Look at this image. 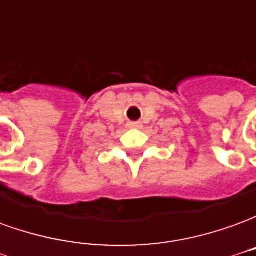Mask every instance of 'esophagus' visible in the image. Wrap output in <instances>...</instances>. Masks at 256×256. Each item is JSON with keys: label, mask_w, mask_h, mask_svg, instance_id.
I'll list each match as a JSON object with an SVG mask.
<instances>
[{"label": "esophagus", "mask_w": 256, "mask_h": 256, "mask_svg": "<svg viewBox=\"0 0 256 256\" xmlns=\"http://www.w3.org/2000/svg\"><path fill=\"white\" fill-rule=\"evenodd\" d=\"M128 126H130L132 128H141V123H140V122H132L130 124H128Z\"/></svg>", "instance_id": "34e87169"}]
</instances>
